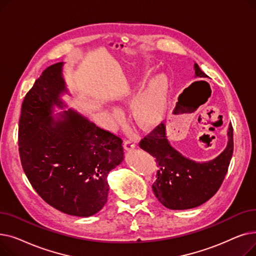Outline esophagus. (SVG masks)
I'll list each match as a JSON object with an SVG mask.
<instances>
[{
	"instance_id": "1",
	"label": "esophagus",
	"mask_w": 256,
	"mask_h": 256,
	"mask_svg": "<svg viewBox=\"0 0 256 256\" xmlns=\"http://www.w3.org/2000/svg\"><path fill=\"white\" fill-rule=\"evenodd\" d=\"M124 150L126 152H130L132 150L135 148L136 144H135V142H134L132 140H126L124 143Z\"/></svg>"
}]
</instances>
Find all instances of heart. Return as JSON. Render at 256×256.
Wrapping results in <instances>:
<instances>
[{
    "mask_svg": "<svg viewBox=\"0 0 256 256\" xmlns=\"http://www.w3.org/2000/svg\"><path fill=\"white\" fill-rule=\"evenodd\" d=\"M167 92L168 78L166 74H158L148 80L132 106V116L138 126L150 130L160 124L166 109Z\"/></svg>",
    "mask_w": 256,
    "mask_h": 256,
    "instance_id": "b5f03b06",
    "label": "heart"
}]
</instances>
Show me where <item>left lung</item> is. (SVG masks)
<instances>
[{
    "mask_svg": "<svg viewBox=\"0 0 256 256\" xmlns=\"http://www.w3.org/2000/svg\"><path fill=\"white\" fill-rule=\"evenodd\" d=\"M196 78H208L194 64ZM226 148L210 162L197 163L184 156L170 145L166 126L158 124L139 143L156 158L158 170L152 184L158 200L170 210H189L206 202L221 186L234 152V128H228Z\"/></svg>",
    "mask_w": 256,
    "mask_h": 256,
    "instance_id": "1",
    "label": "left lung"
}]
</instances>
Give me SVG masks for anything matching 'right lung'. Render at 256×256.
<instances>
[{
    "instance_id": "obj_1",
    "label": "right lung",
    "mask_w": 256,
    "mask_h": 256,
    "mask_svg": "<svg viewBox=\"0 0 256 256\" xmlns=\"http://www.w3.org/2000/svg\"><path fill=\"white\" fill-rule=\"evenodd\" d=\"M63 62L48 66L26 94L18 126L22 169L37 194L58 210L89 217L106 202L109 172L124 160L122 140L63 108Z\"/></svg>"
}]
</instances>
